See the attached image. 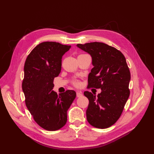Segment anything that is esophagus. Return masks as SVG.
Instances as JSON below:
<instances>
[{"instance_id":"1","label":"esophagus","mask_w":154,"mask_h":154,"mask_svg":"<svg viewBox=\"0 0 154 154\" xmlns=\"http://www.w3.org/2000/svg\"><path fill=\"white\" fill-rule=\"evenodd\" d=\"M82 92H80V91H78L77 92H76V96H77V97H82Z\"/></svg>"}]
</instances>
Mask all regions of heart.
I'll use <instances>...</instances> for the list:
<instances>
[{
    "label": "heart",
    "mask_w": 154,
    "mask_h": 154,
    "mask_svg": "<svg viewBox=\"0 0 154 154\" xmlns=\"http://www.w3.org/2000/svg\"><path fill=\"white\" fill-rule=\"evenodd\" d=\"M74 85H75V86H79L80 85V83H79L78 82H77V81H75V82H74Z\"/></svg>",
    "instance_id": "b5f03b06"
}]
</instances>
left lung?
<instances>
[{
	"label": "left lung",
	"mask_w": 154,
	"mask_h": 154,
	"mask_svg": "<svg viewBox=\"0 0 154 154\" xmlns=\"http://www.w3.org/2000/svg\"><path fill=\"white\" fill-rule=\"evenodd\" d=\"M76 46L92 57L94 67L88 76V87L101 90L97 96L84 92L89 101L87 119L96 128L110 127L122 115L130 95V72L126 59L121 51L102 42Z\"/></svg>",
	"instance_id": "8db88e82"
}]
</instances>
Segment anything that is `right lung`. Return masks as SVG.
Listing matches in <instances>:
<instances>
[{
    "label": "right lung",
    "mask_w": 154,
    "mask_h": 154,
    "mask_svg": "<svg viewBox=\"0 0 154 154\" xmlns=\"http://www.w3.org/2000/svg\"><path fill=\"white\" fill-rule=\"evenodd\" d=\"M71 47L44 42L32 50L25 62L22 87L26 106L36 123L49 131L66 124L67 110L76 96L72 90L59 95L53 91L54 78L61 71L63 55Z\"/></svg>",
    "instance_id": "right-lung-1"
}]
</instances>
